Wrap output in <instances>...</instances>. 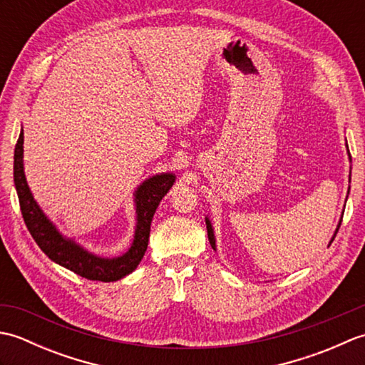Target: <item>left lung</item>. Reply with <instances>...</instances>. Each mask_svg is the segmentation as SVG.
I'll return each mask as SVG.
<instances>
[{"instance_id":"1","label":"left lung","mask_w":365,"mask_h":365,"mask_svg":"<svg viewBox=\"0 0 365 365\" xmlns=\"http://www.w3.org/2000/svg\"><path fill=\"white\" fill-rule=\"evenodd\" d=\"M346 147H348V145H346ZM350 160H351V155H350ZM205 222H207V234H208V242H210L212 247H213V250H215V237H213V229H212V224H210V221H208V218L205 220ZM339 227H340V226H337L336 234H337V232H339ZM334 238H336V235L332 237L331 242H334Z\"/></svg>"}]
</instances>
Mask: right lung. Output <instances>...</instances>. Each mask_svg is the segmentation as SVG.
Here are the masks:
<instances>
[{
  "label": "right lung",
  "mask_w": 365,
  "mask_h": 365,
  "mask_svg": "<svg viewBox=\"0 0 365 365\" xmlns=\"http://www.w3.org/2000/svg\"><path fill=\"white\" fill-rule=\"evenodd\" d=\"M174 174L155 175L145 180L136 191V213L138 224L135 240L130 250L115 259H102L97 255L84 251L83 247L75 245L72 240H67L59 234L56 227L46 220V216L38 208L33 195L28 188L25 173H23V130L15 144L14 152V183L19 195L20 210L25 220L29 234L33 235L38 247L48 257L59 263L61 267L73 271L75 274L86 277L89 281L113 282L130 274L147 251L150 235V222L160 200L174 185Z\"/></svg>",
  "instance_id": "right-lung-1"
}]
</instances>
